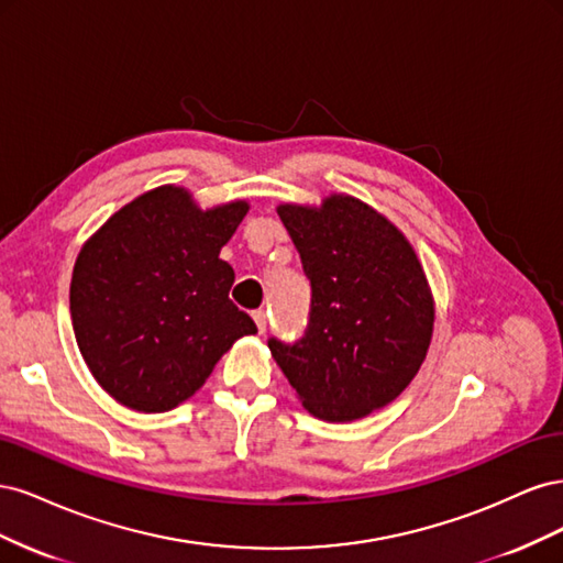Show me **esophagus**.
Returning <instances> with one entry per match:
<instances>
[{
	"label": "esophagus",
	"mask_w": 563,
	"mask_h": 563,
	"mask_svg": "<svg viewBox=\"0 0 563 563\" xmlns=\"http://www.w3.org/2000/svg\"><path fill=\"white\" fill-rule=\"evenodd\" d=\"M253 321H255V327H258V331L265 333V329H267V312L265 310H255L253 312Z\"/></svg>",
	"instance_id": "1"
}]
</instances>
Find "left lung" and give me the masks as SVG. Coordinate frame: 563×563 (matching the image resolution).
Instances as JSON below:
<instances>
[{"label":"left lung","instance_id":"1","mask_svg":"<svg viewBox=\"0 0 563 563\" xmlns=\"http://www.w3.org/2000/svg\"><path fill=\"white\" fill-rule=\"evenodd\" d=\"M312 286L296 343L267 345L314 418L350 422L395 401L428 354L434 300L406 236L368 203L331 195L319 209L282 203Z\"/></svg>","mask_w":563,"mask_h":563}]
</instances>
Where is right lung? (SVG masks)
Returning <instances> with one entry per match:
<instances>
[{
  "mask_svg": "<svg viewBox=\"0 0 563 563\" xmlns=\"http://www.w3.org/2000/svg\"><path fill=\"white\" fill-rule=\"evenodd\" d=\"M246 201L201 211L164 185L119 209L81 246L70 314L98 385L133 411H172L207 383L253 319L230 300L234 269L220 261Z\"/></svg>",
  "mask_w": 563,
  "mask_h": 563,
  "instance_id": "1",
  "label": "right lung"
}]
</instances>
